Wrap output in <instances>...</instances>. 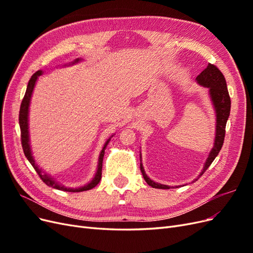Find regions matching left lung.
<instances>
[{
  "label": "left lung",
  "instance_id": "obj_1",
  "mask_svg": "<svg viewBox=\"0 0 253 253\" xmlns=\"http://www.w3.org/2000/svg\"><path fill=\"white\" fill-rule=\"evenodd\" d=\"M196 81L203 86L209 88L210 97L212 99V102L214 105V109L216 112V135L215 140H214V147L210 154L207 158V162L205 164L204 170L200 176L204 174V172L208 169L210 165L213 163V160L218 155V153L223 147L224 139H225V133H226V124L229 115H230V108H231V100L230 96L228 93L226 79L224 77L223 73H221L218 68L211 63L208 64L207 68L197 76ZM141 162V160H140ZM140 171L144 180L147 181L149 186L156 189H170L169 186L162 185V183H157L155 181L151 180L147 174H145L143 167L140 164ZM197 180V179H195ZM194 182V181H193Z\"/></svg>",
  "mask_w": 253,
  "mask_h": 253
}]
</instances>
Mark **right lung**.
Wrapping results in <instances>:
<instances>
[{
	"instance_id": "right-lung-1",
	"label": "right lung",
	"mask_w": 253,
	"mask_h": 253,
	"mask_svg": "<svg viewBox=\"0 0 253 253\" xmlns=\"http://www.w3.org/2000/svg\"><path fill=\"white\" fill-rule=\"evenodd\" d=\"M79 59H77L75 62H78ZM42 74V71H38L36 72L32 78L29 79L28 85L26 88V93L24 95V98H23L22 103H21V108H20V113H19V124H20V128H21V142H22V148L23 151H24V154L26 156V158L28 159V162L32 164V166L34 167V169L36 170V172L39 175V177L42 179V181L44 183H46L47 186L55 188L58 190H62V191H67V192H82V191H87L93 189L94 187H96L99 181L101 179V175H102V162H103V156H104V150L106 148V145L110 142V139L105 142L104 147L100 153V156H99V163H98V169L96 172L95 177L93 178L89 183L87 185L83 186L81 188L78 189H71V188H65L64 186H60L58 182H56L51 177H49L48 175L42 173L41 169L38 168V166L35 164V159L32 155V151H30V147H29V135H28V108H29V102H30V98H32V94L33 90L35 87L36 81L38 79V77Z\"/></svg>"
}]
</instances>
